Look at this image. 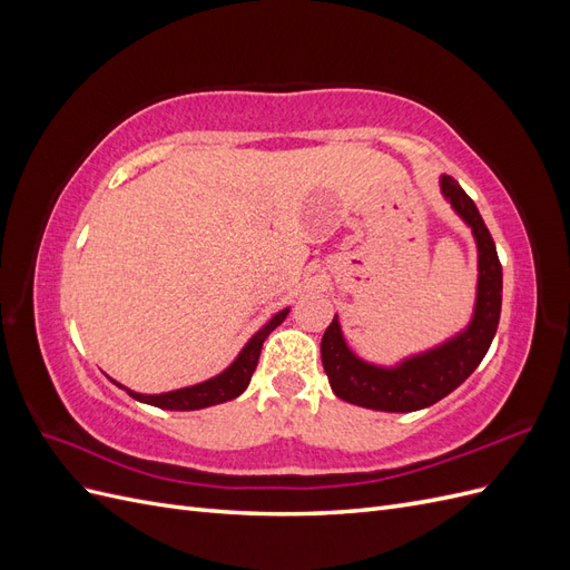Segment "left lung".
Returning a JSON list of instances; mask_svg holds the SVG:
<instances>
[{"label": "left lung", "mask_w": 570, "mask_h": 570, "mask_svg": "<svg viewBox=\"0 0 570 570\" xmlns=\"http://www.w3.org/2000/svg\"><path fill=\"white\" fill-rule=\"evenodd\" d=\"M442 193L456 214L469 223L478 243V302L471 325L442 347L413 356L396 368H377L361 361L344 344L337 316L321 340L323 368L340 400L375 411H419L454 392L485 358L502 314V264L494 239L473 199L461 185L442 176Z\"/></svg>", "instance_id": "obj_1"}]
</instances>
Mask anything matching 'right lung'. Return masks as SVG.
I'll list each match as a JSON object with an SVG mask.
<instances>
[{"label":"right lung","mask_w":570,"mask_h":570,"mask_svg":"<svg viewBox=\"0 0 570 570\" xmlns=\"http://www.w3.org/2000/svg\"><path fill=\"white\" fill-rule=\"evenodd\" d=\"M289 308H283L281 314H275L262 331H258L247 344L245 350L239 352V356L233 361V364L223 371L220 375L212 377V381L193 385V387H183L176 392H164V394H137L130 392L128 387H124L130 392V396H135L137 402H145L151 406H159V409H170V411H195V409H206V406H214V404H223V402H230L235 400L237 394H243L252 381V373L258 364V354H262L264 347V340L271 335V331L278 327L285 316H287Z\"/></svg>","instance_id":"1"}]
</instances>
